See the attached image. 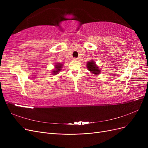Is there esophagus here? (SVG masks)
<instances>
[{
    "mask_svg": "<svg viewBox=\"0 0 148 148\" xmlns=\"http://www.w3.org/2000/svg\"><path fill=\"white\" fill-rule=\"evenodd\" d=\"M73 60H79V58H74L73 59Z\"/></svg>",
    "mask_w": 148,
    "mask_h": 148,
    "instance_id": "1",
    "label": "esophagus"
}]
</instances>
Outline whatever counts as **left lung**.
I'll return each mask as SVG.
<instances>
[{
  "label": "left lung",
  "mask_w": 148,
  "mask_h": 148,
  "mask_svg": "<svg viewBox=\"0 0 148 148\" xmlns=\"http://www.w3.org/2000/svg\"><path fill=\"white\" fill-rule=\"evenodd\" d=\"M87 68H88L89 71L95 74H98L100 73V70L98 69V67L95 65V62L90 61L88 62Z\"/></svg>",
  "instance_id": "8db88e82"
}]
</instances>
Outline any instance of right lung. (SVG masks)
<instances>
[{
	"label": "right lung",
	"mask_w": 148,
	"mask_h": 148,
	"mask_svg": "<svg viewBox=\"0 0 148 148\" xmlns=\"http://www.w3.org/2000/svg\"><path fill=\"white\" fill-rule=\"evenodd\" d=\"M62 64H60L59 63L57 64V65H55V69H54L53 71V74H57L59 73V72L62 69Z\"/></svg>",
	"instance_id": "right-lung-1"
}]
</instances>
